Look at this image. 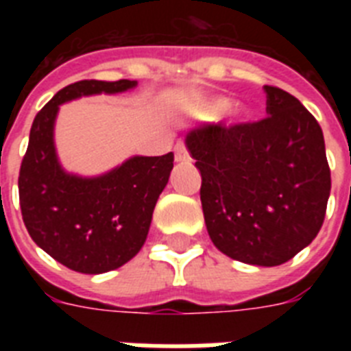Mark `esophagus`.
<instances>
[{"label":"esophagus","mask_w":351,"mask_h":351,"mask_svg":"<svg viewBox=\"0 0 351 351\" xmlns=\"http://www.w3.org/2000/svg\"><path fill=\"white\" fill-rule=\"evenodd\" d=\"M175 160L178 164H186V162H189V153H187V149L184 147L182 143H178L175 147Z\"/></svg>","instance_id":"1"}]
</instances>
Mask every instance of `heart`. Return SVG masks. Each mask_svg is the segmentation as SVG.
<instances>
[{"label":"heart","instance_id":"b5f03b06","mask_svg":"<svg viewBox=\"0 0 351 351\" xmlns=\"http://www.w3.org/2000/svg\"><path fill=\"white\" fill-rule=\"evenodd\" d=\"M233 107V100L226 98V96H217L213 100H209L208 104H204L202 114L204 117H222Z\"/></svg>","mask_w":351,"mask_h":351}]
</instances>
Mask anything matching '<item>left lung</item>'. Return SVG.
<instances>
[{"mask_svg":"<svg viewBox=\"0 0 351 351\" xmlns=\"http://www.w3.org/2000/svg\"><path fill=\"white\" fill-rule=\"evenodd\" d=\"M256 123L197 125L186 147L202 176L209 239L233 261L280 266L311 244L332 189L321 125L295 96L271 85Z\"/></svg>","mask_w":351,"mask_h":351,"instance_id":"1","label":"left lung"}]
</instances>
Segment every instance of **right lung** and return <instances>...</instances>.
Instances as JSON below:
<instances>
[{
    "label": "right lung",
    "mask_w": 351,
    "mask_h": 351,
    "mask_svg": "<svg viewBox=\"0 0 351 351\" xmlns=\"http://www.w3.org/2000/svg\"><path fill=\"white\" fill-rule=\"evenodd\" d=\"M136 85L131 80L67 85L30 127L18 180L25 228L41 250L78 273L111 271L142 250L175 156L134 154L101 175L71 173L63 169L54 143L60 106L84 96L118 95Z\"/></svg>",
    "instance_id": "right-lung-1"
}]
</instances>
